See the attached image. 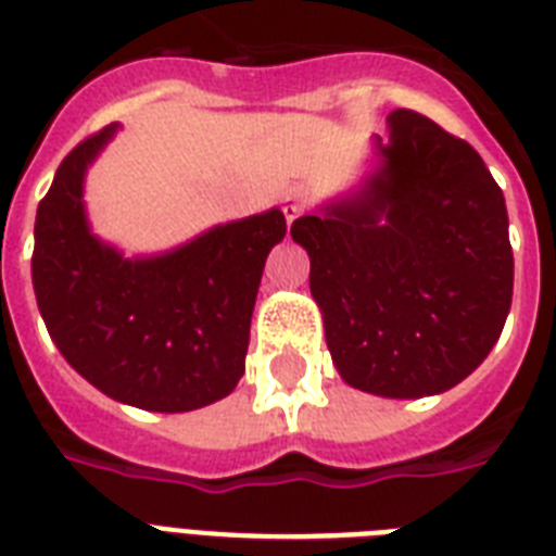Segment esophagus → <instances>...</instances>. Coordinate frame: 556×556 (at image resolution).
I'll return each mask as SVG.
<instances>
[{
  "label": "esophagus",
  "instance_id": "34e87169",
  "mask_svg": "<svg viewBox=\"0 0 556 556\" xmlns=\"http://www.w3.org/2000/svg\"><path fill=\"white\" fill-rule=\"evenodd\" d=\"M282 213H286V222L291 225V222L303 213V201L296 199L294 192H288L286 199H282Z\"/></svg>",
  "mask_w": 556,
  "mask_h": 556
}]
</instances>
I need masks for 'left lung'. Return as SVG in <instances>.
<instances>
[{
  "mask_svg": "<svg viewBox=\"0 0 556 556\" xmlns=\"http://www.w3.org/2000/svg\"><path fill=\"white\" fill-rule=\"evenodd\" d=\"M364 187L291 225L331 361L383 397L447 392L491 355L508 320L514 251L500 185L479 152L413 109L375 138Z\"/></svg>",
  "mask_w": 556,
  "mask_h": 556,
  "instance_id": "left-lung-1",
  "label": "left lung"
}]
</instances>
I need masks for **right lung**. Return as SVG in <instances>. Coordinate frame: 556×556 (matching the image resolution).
Segmentation results:
<instances>
[{"label":"right lung","mask_w":556,"mask_h":556,"mask_svg":"<svg viewBox=\"0 0 556 556\" xmlns=\"http://www.w3.org/2000/svg\"><path fill=\"white\" fill-rule=\"evenodd\" d=\"M117 126L77 143L34 225V294L60 355L121 404L190 413L244 375L251 314L282 210L227 222L161 256L126 260L89 230L83 178Z\"/></svg>","instance_id":"add662e5"}]
</instances>
